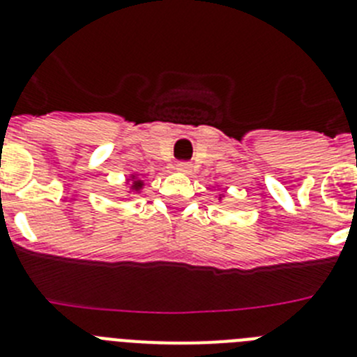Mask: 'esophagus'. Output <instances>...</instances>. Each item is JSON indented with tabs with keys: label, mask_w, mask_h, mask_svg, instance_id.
Returning a JSON list of instances; mask_svg holds the SVG:
<instances>
[{
	"label": "esophagus",
	"mask_w": 357,
	"mask_h": 357,
	"mask_svg": "<svg viewBox=\"0 0 357 357\" xmlns=\"http://www.w3.org/2000/svg\"><path fill=\"white\" fill-rule=\"evenodd\" d=\"M191 169H193V166H191V162H178L176 164V172L178 173H191Z\"/></svg>",
	"instance_id": "obj_1"
}]
</instances>
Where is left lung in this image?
<instances>
[{
  "label": "left lung",
  "mask_w": 357,
  "mask_h": 357,
  "mask_svg": "<svg viewBox=\"0 0 357 357\" xmlns=\"http://www.w3.org/2000/svg\"><path fill=\"white\" fill-rule=\"evenodd\" d=\"M225 198V195H218V200H223Z\"/></svg>",
  "instance_id": "left-lung-1"
}]
</instances>
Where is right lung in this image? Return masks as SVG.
Segmentation results:
<instances>
[{"instance_id":"obj_1","label":"right lung","mask_w":357,"mask_h":357,"mask_svg":"<svg viewBox=\"0 0 357 357\" xmlns=\"http://www.w3.org/2000/svg\"><path fill=\"white\" fill-rule=\"evenodd\" d=\"M125 184L128 185V191H127V197L130 198V195H139L144 188V181L143 176H139L137 173H132L125 178Z\"/></svg>"}]
</instances>
